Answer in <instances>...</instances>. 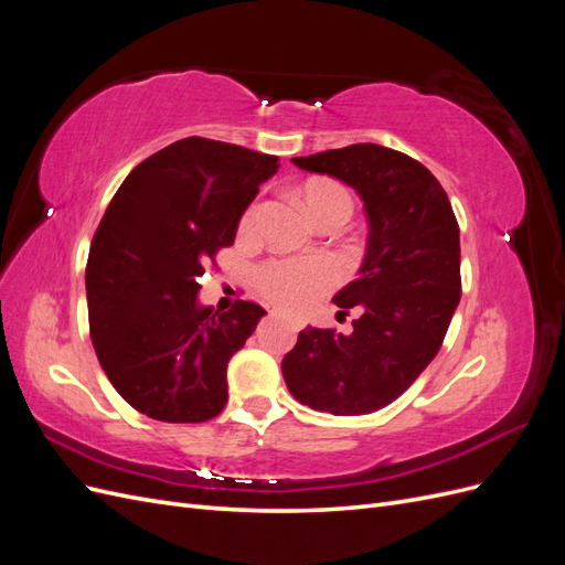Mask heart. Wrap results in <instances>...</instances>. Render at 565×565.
Listing matches in <instances>:
<instances>
[{
  "label": "heart",
  "instance_id": "heart-1",
  "mask_svg": "<svg viewBox=\"0 0 565 565\" xmlns=\"http://www.w3.org/2000/svg\"><path fill=\"white\" fill-rule=\"evenodd\" d=\"M301 198L313 221L330 210H347L351 214V193L337 181L320 179L306 183ZM252 218L254 210H249L243 221L245 228L252 224ZM337 278L339 270L328 259H285L270 262L259 270V287L270 301L280 303L282 309L301 311L328 292Z\"/></svg>",
  "mask_w": 565,
  "mask_h": 565
}]
</instances>
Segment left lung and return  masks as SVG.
I'll list each match as a JSON object with an SVG mask.
<instances>
[{
  "instance_id": "8db88e82",
  "label": "left lung",
  "mask_w": 565,
  "mask_h": 565,
  "mask_svg": "<svg viewBox=\"0 0 565 565\" xmlns=\"http://www.w3.org/2000/svg\"><path fill=\"white\" fill-rule=\"evenodd\" d=\"M292 162L353 188L367 243L355 280L334 295L339 313L361 311L353 332L301 330L282 377L320 413L367 415L396 401L443 344L461 297L457 218L438 179L398 150L353 143Z\"/></svg>"
}]
</instances>
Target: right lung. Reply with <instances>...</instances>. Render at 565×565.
Masks as SVG:
<instances>
[{"label": "right lung", "mask_w": 565, "mask_h": 565, "mask_svg": "<svg viewBox=\"0 0 565 565\" xmlns=\"http://www.w3.org/2000/svg\"><path fill=\"white\" fill-rule=\"evenodd\" d=\"M278 172V158L188 136L131 169L100 218L87 262L98 363L131 407L174 424L216 417L226 367L266 311L200 303L204 266Z\"/></svg>", "instance_id": "right-lung-1"}]
</instances>
